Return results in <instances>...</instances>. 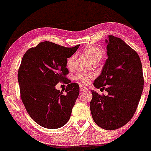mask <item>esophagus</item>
Returning <instances> with one entry per match:
<instances>
[{
    "instance_id": "esophagus-1",
    "label": "esophagus",
    "mask_w": 151,
    "mask_h": 151,
    "mask_svg": "<svg viewBox=\"0 0 151 151\" xmlns=\"http://www.w3.org/2000/svg\"><path fill=\"white\" fill-rule=\"evenodd\" d=\"M80 91H86L87 90V88L85 87V86H83V85H80Z\"/></svg>"
}]
</instances>
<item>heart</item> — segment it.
Listing matches in <instances>:
<instances>
[{
	"mask_svg": "<svg viewBox=\"0 0 151 151\" xmlns=\"http://www.w3.org/2000/svg\"><path fill=\"white\" fill-rule=\"evenodd\" d=\"M83 52L93 63L96 61H99L102 58L104 54V51L100 47L96 46H89L84 49ZM76 60V55H72L67 59V67L68 69H73L74 66V63ZM94 74L92 73H79L75 76L76 80L82 82L83 84H86L89 82V80L92 77H93Z\"/></svg>",
	"mask_w": 151,
	"mask_h": 151,
	"instance_id": "heart-1",
	"label": "heart"
}]
</instances>
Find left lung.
Returning <instances> with one entry per match:
<instances>
[{"label":"left lung","instance_id":"8db88e82","mask_svg":"<svg viewBox=\"0 0 151 151\" xmlns=\"http://www.w3.org/2000/svg\"><path fill=\"white\" fill-rule=\"evenodd\" d=\"M106 42L108 58L93 85L108 95L100 96L92 90L90 109L96 124L111 131L124 126L133 117L144 81L137 52L121 38L111 35Z\"/></svg>","mask_w":151,"mask_h":151}]
</instances>
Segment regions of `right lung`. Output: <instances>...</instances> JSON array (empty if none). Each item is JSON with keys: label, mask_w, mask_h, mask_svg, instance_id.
<instances>
[{"label": "right lung", "mask_w": 151, "mask_h": 151, "mask_svg": "<svg viewBox=\"0 0 151 151\" xmlns=\"http://www.w3.org/2000/svg\"><path fill=\"white\" fill-rule=\"evenodd\" d=\"M79 47H65L45 41L28 49L22 57L18 72L20 98L28 114L41 127L58 129L71 117L79 85L69 82L65 94L55 86L69 81L67 59Z\"/></svg>", "instance_id": "add662e5"}]
</instances>
